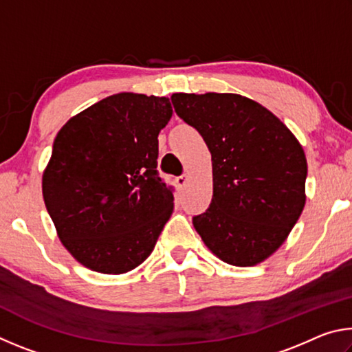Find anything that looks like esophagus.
<instances>
[{
	"label": "esophagus",
	"mask_w": 352,
	"mask_h": 352,
	"mask_svg": "<svg viewBox=\"0 0 352 352\" xmlns=\"http://www.w3.org/2000/svg\"><path fill=\"white\" fill-rule=\"evenodd\" d=\"M188 180H189V177L186 175V174H183V175H180V177H177V184L178 186H184V184L188 183Z\"/></svg>",
	"instance_id": "34e87169"
}]
</instances>
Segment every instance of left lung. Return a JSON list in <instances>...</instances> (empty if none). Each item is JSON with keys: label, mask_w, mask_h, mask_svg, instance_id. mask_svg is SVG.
Masks as SVG:
<instances>
[{"label": "left lung", "mask_w": 352, "mask_h": 352, "mask_svg": "<svg viewBox=\"0 0 352 352\" xmlns=\"http://www.w3.org/2000/svg\"><path fill=\"white\" fill-rule=\"evenodd\" d=\"M170 100L211 152L212 200L192 217L195 231L226 264H259L305 208V151L270 110L241 94L175 93Z\"/></svg>", "instance_id": "1"}]
</instances>
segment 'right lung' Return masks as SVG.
Here are the masks:
<instances>
[{
  "mask_svg": "<svg viewBox=\"0 0 352 352\" xmlns=\"http://www.w3.org/2000/svg\"><path fill=\"white\" fill-rule=\"evenodd\" d=\"M168 98L118 93L60 129L43 172V200L65 248L87 269L133 270L152 253L174 211L158 175V133Z\"/></svg>",
  "mask_w": 352,
  "mask_h": 352,
  "instance_id": "obj_1",
  "label": "right lung"
}]
</instances>
